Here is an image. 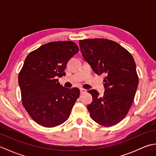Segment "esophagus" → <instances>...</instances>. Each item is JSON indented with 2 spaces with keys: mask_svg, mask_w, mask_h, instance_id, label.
<instances>
[{
  "mask_svg": "<svg viewBox=\"0 0 156 156\" xmlns=\"http://www.w3.org/2000/svg\"><path fill=\"white\" fill-rule=\"evenodd\" d=\"M80 90V93L81 94H84V93H86V92H87V90H85V89H84V88H81Z\"/></svg>",
  "mask_w": 156,
  "mask_h": 156,
  "instance_id": "obj_1",
  "label": "esophagus"
}]
</instances>
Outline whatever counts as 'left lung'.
I'll return each instance as SVG.
<instances>
[{
  "mask_svg": "<svg viewBox=\"0 0 156 156\" xmlns=\"http://www.w3.org/2000/svg\"><path fill=\"white\" fill-rule=\"evenodd\" d=\"M84 59L97 74H104L103 96L96 90L92 102L87 105L93 120L105 127H111L123 119L130 109L138 87L139 78L133 56L118 43L107 39L79 41Z\"/></svg>",
  "mask_w": 156,
  "mask_h": 156,
  "instance_id": "1",
  "label": "left lung"
}]
</instances>
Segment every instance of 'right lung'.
<instances>
[{
	"label": "right lung",
	"mask_w": 156,
	"mask_h": 156,
	"mask_svg": "<svg viewBox=\"0 0 156 156\" xmlns=\"http://www.w3.org/2000/svg\"><path fill=\"white\" fill-rule=\"evenodd\" d=\"M79 51L71 41L49 42L30 52L19 74L23 107L37 123L54 127L68 120L80 95L78 88L62 87L69 59Z\"/></svg>",
	"instance_id": "obj_1"
}]
</instances>
